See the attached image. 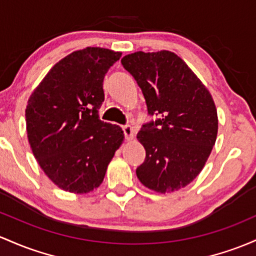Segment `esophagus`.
Instances as JSON below:
<instances>
[{
	"label": "esophagus",
	"mask_w": 256,
	"mask_h": 256,
	"mask_svg": "<svg viewBox=\"0 0 256 256\" xmlns=\"http://www.w3.org/2000/svg\"><path fill=\"white\" fill-rule=\"evenodd\" d=\"M122 130L124 134H125L126 140H131L134 137V128L130 125H122Z\"/></svg>",
	"instance_id": "34e87169"
}]
</instances>
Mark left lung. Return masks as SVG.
<instances>
[{"label":"left lung","instance_id":"1","mask_svg":"<svg viewBox=\"0 0 256 256\" xmlns=\"http://www.w3.org/2000/svg\"><path fill=\"white\" fill-rule=\"evenodd\" d=\"M122 66L142 90L148 115L137 138L146 150L136 174L146 187L169 193L203 169L218 134V113L206 86L169 50L125 56Z\"/></svg>","mask_w":256,"mask_h":256}]
</instances>
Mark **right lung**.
Instances as JSON below:
<instances>
[{
    "instance_id": "add662e5",
    "label": "right lung",
    "mask_w": 256,
    "mask_h": 256,
    "mask_svg": "<svg viewBox=\"0 0 256 256\" xmlns=\"http://www.w3.org/2000/svg\"><path fill=\"white\" fill-rule=\"evenodd\" d=\"M120 52L87 47L58 62L28 102L26 131L41 169L62 190L88 193L102 184L124 134L104 122L103 78Z\"/></svg>"
}]
</instances>
